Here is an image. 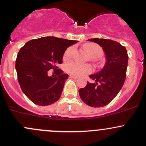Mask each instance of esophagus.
<instances>
[{
	"instance_id": "esophagus-1",
	"label": "esophagus",
	"mask_w": 146,
	"mask_h": 146,
	"mask_svg": "<svg viewBox=\"0 0 146 146\" xmlns=\"http://www.w3.org/2000/svg\"><path fill=\"white\" fill-rule=\"evenodd\" d=\"M69 77H70V78H73V79H78V77H76V76H73V75H70V76H69Z\"/></svg>"
}]
</instances>
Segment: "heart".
<instances>
[{
  "mask_svg": "<svg viewBox=\"0 0 146 146\" xmlns=\"http://www.w3.org/2000/svg\"><path fill=\"white\" fill-rule=\"evenodd\" d=\"M85 48L87 52L90 54L92 59L98 58L102 53V49L99 45L96 44H87L85 45ZM75 51L74 46H70L65 51L64 54V59L68 60L73 56ZM66 70L68 73L76 76H83L92 71V68L88 64H82L80 63L71 61L68 63L65 66Z\"/></svg>",
  "mask_w": 146,
  "mask_h": 146,
  "instance_id": "b5f03b06",
  "label": "heart"
}]
</instances>
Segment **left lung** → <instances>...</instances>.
Wrapping results in <instances>:
<instances>
[{
	"instance_id": "8db88e82",
	"label": "left lung",
	"mask_w": 146,
	"mask_h": 146,
	"mask_svg": "<svg viewBox=\"0 0 146 146\" xmlns=\"http://www.w3.org/2000/svg\"><path fill=\"white\" fill-rule=\"evenodd\" d=\"M88 41L102 47L107 61L100 71L90 76L95 82H87L86 86L79 90V95L90 107H104L114 100L123 87L129 56L126 48L115 41L98 38Z\"/></svg>"
}]
</instances>
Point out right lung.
Masks as SVG:
<instances>
[{
	"instance_id": "1",
	"label": "right lung",
	"mask_w": 146,
	"mask_h": 146,
	"mask_svg": "<svg viewBox=\"0 0 146 146\" xmlns=\"http://www.w3.org/2000/svg\"><path fill=\"white\" fill-rule=\"evenodd\" d=\"M78 42L45 36L29 41L20 48L15 61L17 80L32 102L47 106L59 99L68 75L57 66L62 64L68 47ZM49 70H54L55 77L48 76Z\"/></svg>"
}]
</instances>
